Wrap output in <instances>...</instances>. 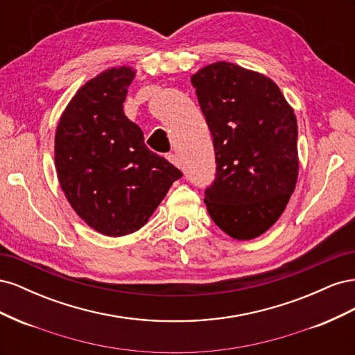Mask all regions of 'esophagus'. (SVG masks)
Returning a JSON list of instances; mask_svg holds the SVG:
<instances>
[{
  "mask_svg": "<svg viewBox=\"0 0 355 355\" xmlns=\"http://www.w3.org/2000/svg\"><path fill=\"white\" fill-rule=\"evenodd\" d=\"M171 164H175V166H180V161H179V158H178V155L176 154H167V157H166Z\"/></svg>",
  "mask_w": 355,
  "mask_h": 355,
  "instance_id": "1",
  "label": "esophagus"
}]
</instances>
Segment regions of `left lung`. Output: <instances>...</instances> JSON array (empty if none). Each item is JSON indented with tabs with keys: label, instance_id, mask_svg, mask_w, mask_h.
<instances>
[{
	"label": "left lung",
	"instance_id": "left-lung-1",
	"mask_svg": "<svg viewBox=\"0 0 355 355\" xmlns=\"http://www.w3.org/2000/svg\"><path fill=\"white\" fill-rule=\"evenodd\" d=\"M216 154L204 202L234 240H253L282 216L297 182V121L266 75L214 62L191 75Z\"/></svg>",
	"mask_w": 355,
	"mask_h": 355
}]
</instances>
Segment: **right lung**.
Wrapping results in <instances>:
<instances>
[{"label":"right lung","mask_w":355,"mask_h":355,"mask_svg":"<svg viewBox=\"0 0 355 355\" xmlns=\"http://www.w3.org/2000/svg\"><path fill=\"white\" fill-rule=\"evenodd\" d=\"M136 71H102L72 96L55 136V167L75 213L108 237L141 230L182 173L149 151L123 103Z\"/></svg>","instance_id":"right-lung-1"}]
</instances>
